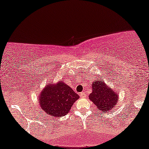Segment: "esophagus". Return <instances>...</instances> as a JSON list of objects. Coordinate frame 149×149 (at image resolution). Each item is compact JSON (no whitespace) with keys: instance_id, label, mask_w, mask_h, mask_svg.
<instances>
[{"instance_id":"1","label":"esophagus","mask_w":149,"mask_h":149,"mask_svg":"<svg viewBox=\"0 0 149 149\" xmlns=\"http://www.w3.org/2000/svg\"><path fill=\"white\" fill-rule=\"evenodd\" d=\"M86 95H87V94H86V93L85 92H81V93H80V96L81 97H86Z\"/></svg>"}]
</instances>
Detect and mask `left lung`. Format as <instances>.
Segmentation results:
<instances>
[{
	"instance_id": "1",
	"label": "left lung",
	"mask_w": 149,
	"mask_h": 149,
	"mask_svg": "<svg viewBox=\"0 0 149 149\" xmlns=\"http://www.w3.org/2000/svg\"><path fill=\"white\" fill-rule=\"evenodd\" d=\"M89 97L95 104L98 111L105 113V111H111L117 104L118 93L99 79L93 83L92 92Z\"/></svg>"
}]
</instances>
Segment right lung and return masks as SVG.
Returning <instances> with one entry per match:
<instances>
[{
    "label": "right lung",
    "instance_id": "right-lung-1",
    "mask_svg": "<svg viewBox=\"0 0 149 149\" xmlns=\"http://www.w3.org/2000/svg\"><path fill=\"white\" fill-rule=\"evenodd\" d=\"M79 97L71 87L62 81L56 85L49 83L40 93L39 104L41 109L52 117H63L70 112Z\"/></svg>",
    "mask_w": 149,
    "mask_h": 149
}]
</instances>
